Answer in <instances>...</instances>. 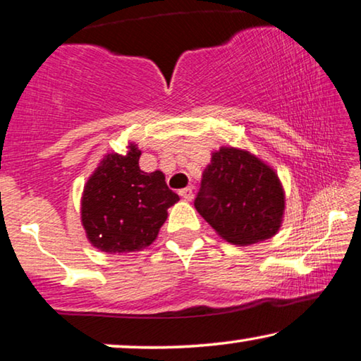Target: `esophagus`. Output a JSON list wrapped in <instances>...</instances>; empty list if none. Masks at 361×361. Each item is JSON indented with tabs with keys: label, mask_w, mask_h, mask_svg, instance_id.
Returning a JSON list of instances; mask_svg holds the SVG:
<instances>
[{
	"label": "esophagus",
	"mask_w": 361,
	"mask_h": 361,
	"mask_svg": "<svg viewBox=\"0 0 361 361\" xmlns=\"http://www.w3.org/2000/svg\"><path fill=\"white\" fill-rule=\"evenodd\" d=\"M179 195L184 198V200H187V202H190L192 198H193V190L190 189V187H185V189H182V190H179Z\"/></svg>",
	"instance_id": "esophagus-1"
}]
</instances>
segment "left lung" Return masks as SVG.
Segmentation results:
<instances>
[{"mask_svg":"<svg viewBox=\"0 0 361 361\" xmlns=\"http://www.w3.org/2000/svg\"><path fill=\"white\" fill-rule=\"evenodd\" d=\"M195 208L224 241L250 245L279 233L285 190L271 166L247 149L221 146L203 169Z\"/></svg>","mask_w":361,"mask_h":361,"instance_id":"obj_1","label":"left lung"}]
</instances>
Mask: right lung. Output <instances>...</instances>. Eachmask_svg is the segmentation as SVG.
<instances>
[{
  "label": "right lung",
  "instance_id": "add662e5",
  "mask_svg": "<svg viewBox=\"0 0 361 361\" xmlns=\"http://www.w3.org/2000/svg\"><path fill=\"white\" fill-rule=\"evenodd\" d=\"M142 151L128 143L127 153H107L85 184L81 224L94 247L107 254L148 247L179 202L161 171L140 169Z\"/></svg>",
  "mask_w": 361,
  "mask_h": 361
}]
</instances>
